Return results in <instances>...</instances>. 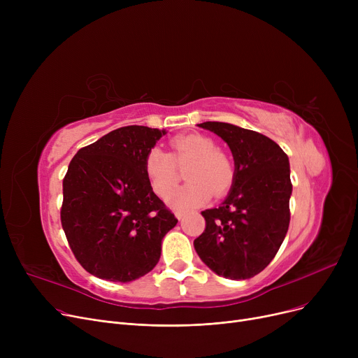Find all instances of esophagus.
Listing matches in <instances>:
<instances>
[{
  "label": "esophagus",
  "instance_id": "1",
  "mask_svg": "<svg viewBox=\"0 0 358 358\" xmlns=\"http://www.w3.org/2000/svg\"><path fill=\"white\" fill-rule=\"evenodd\" d=\"M184 216H185V212H182V210H177V212H176V217H177L178 220H182Z\"/></svg>",
  "mask_w": 358,
  "mask_h": 358
}]
</instances>
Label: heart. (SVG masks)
<instances>
[{
	"label": "heart",
	"instance_id": "heart-1",
	"mask_svg": "<svg viewBox=\"0 0 358 358\" xmlns=\"http://www.w3.org/2000/svg\"><path fill=\"white\" fill-rule=\"evenodd\" d=\"M173 157L159 148L150 149L145 162V174L157 196L165 197L176 183L173 159L192 156L195 161L186 172L189 179L182 187L168 197L174 209H192L209 201L213 192H227L234 180V166L228 157L217 149L216 142L204 135H185L173 139Z\"/></svg>",
	"mask_w": 358,
	"mask_h": 358
}]
</instances>
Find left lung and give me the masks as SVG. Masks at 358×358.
<instances>
[{"instance_id":"left-lung-1","label":"left lung","mask_w":358,"mask_h":358,"mask_svg":"<svg viewBox=\"0 0 358 358\" xmlns=\"http://www.w3.org/2000/svg\"><path fill=\"white\" fill-rule=\"evenodd\" d=\"M197 126L228 143L235 171L227 199L201 212L206 229L194 239V250L217 275L251 278L270 264L289 229V157L258 131L222 122Z\"/></svg>"}]
</instances>
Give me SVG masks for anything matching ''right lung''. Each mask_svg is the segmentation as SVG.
<instances>
[{"mask_svg": "<svg viewBox=\"0 0 358 358\" xmlns=\"http://www.w3.org/2000/svg\"><path fill=\"white\" fill-rule=\"evenodd\" d=\"M166 130L126 126L81 148L64 178L62 228L92 275L127 283L152 270L176 216L150 187L143 162Z\"/></svg>", "mask_w": 358, "mask_h": 358, "instance_id": "add662e5", "label": "right lung"}]
</instances>
